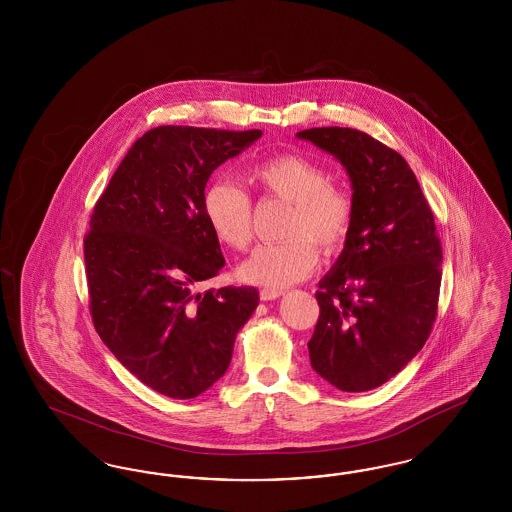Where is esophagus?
<instances>
[{"label": "esophagus", "mask_w": 512, "mask_h": 512, "mask_svg": "<svg viewBox=\"0 0 512 512\" xmlns=\"http://www.w3.org/2000/svg\"><path fill=\"white\" fill-rule=\"evenodd\" d=\"M261 299L263 301H272V299H278L280 295H282V292L280 290H261Z\"/></svg>", "instance_id": "esophagus-1"}]
</instances>
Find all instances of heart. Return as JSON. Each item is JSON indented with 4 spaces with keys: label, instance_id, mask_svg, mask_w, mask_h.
I'll return each mask as SVG.
<instances>
[{
    "label": "heart",
    "instance_id": "obj_1",
    "mask_svg": "<svg viewBox=\"0 0 512 512\" xmlns=\"http://www.w3.org/2000/svg\"><path fill=\"white\" fill-rule=\"evenodd\" d=\"M251 180L268 195L292 203L286 242L263 244L238 268L255 286L282 290L307 278L318 265L317 245L336 253L353 224V199L330 182V172L301 153H282L251 169ZM203 215L220 244L244 249L253 236V205L244 188L230 180L213 182L203 194Z\"/></svg>",
    "mask_w": 512,
    "mask_h": 512
}]
</instances>
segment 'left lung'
I'll list each match as a JSON object with an SVG mask.
<instances>
[{
	"mask_svg": "<svg viewBox=\"0 0 512 512\" xmlns=\"http://www.w3.org/2000/svg\"><path fill=\"white\" fill-rule=\"evenodd\" d=\"M334 155L353 190L343 251L318 282L311 366L341 391L382 386L428 340L438 313L441 244L407 161L355 128L295 134Z\"/></svg>",
	"mask_w": 512,
	"mask_h": 512,
	"instance_id": "left-lung-1",
	"label": "left lung"
}]
</instances>
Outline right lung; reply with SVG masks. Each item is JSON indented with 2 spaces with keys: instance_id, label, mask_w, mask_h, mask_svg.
<instances>
[{
  "instance_id": "obj_1",
  "label": "right lung",
  "mask_w": 512,
  "mask_h": 512,
  "mask_svg": "<svg viewBox=\"0 0 512 512\" xmlns=\"http://www.w3.org/2000/svg\"><path fill=\"white\" fill-rule=\"evenodd\" d=\"M261 130L157 126L124 155L84 238L99 338L147 388L172 399L209 390L259 305L255 288L194 293L224 267L203 215L209 176Z\"/></svg>"
}]
</instances>
